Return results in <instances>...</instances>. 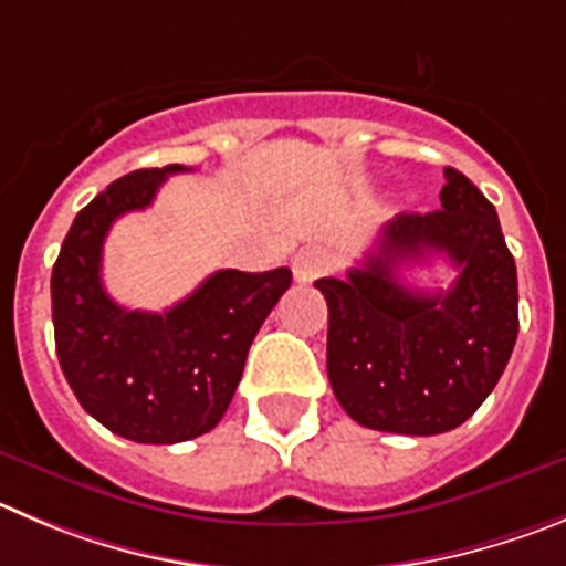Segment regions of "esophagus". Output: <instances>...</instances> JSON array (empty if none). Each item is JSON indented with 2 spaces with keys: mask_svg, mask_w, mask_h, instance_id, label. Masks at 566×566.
<instances>
[{
  "mask_svg": "<svg viewBox=\"0 0 566 566\" xmlns=\"http://www.w3.org/2000/svg\"><path fill=\"white\" fill-rule=\"evenodd\" d=\"M332 271V253L324 248H307L293 259V276L298 284H313Z\"/></svg>",
  "mask_w": 566,
  "mask_h": 566,
  "instance_id": "34e87169",
  "label": "esophagus"
}]
</instances>
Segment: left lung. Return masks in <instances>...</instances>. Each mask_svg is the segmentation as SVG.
Returning <instances> with one entry per match:
<instances>
[{"label":"left lung","instance_id":"obj_1","mask_svg":"<svg viewBox=\"0 0 566 566\" xmlns=\"http://www.w3.org/2000/svg\"><path fill=\"white\" fill-rule=\"evenodd\" d=\"M443 209L402 211L346 279H318L329 307L326 371L357 424L399 436L461 427L503 377L520 332L516 265L494 206L463 172L443 170ZM443 255L450 291L398 279L405 264Z\"/></svg>","mask_w":566,"mask_h":566}]
</instances>
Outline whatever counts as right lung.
Instances as JSON below:
<instances>
[{
  "label": "right lung",
  "instance_id": "add662e5",
  "mask_svg": "<svg viewBox=\"0 0 566 566\" xmlns=\"http://www.w3.org/2000/svg\"><path fill=\"white\" fill-rule=\"evenodd\" d=\"M181 164L116 178L63 240L52 268V324L63 377L88 416L136 443H178L218 427L248 348L293 282L290 268L218 271L164 313L119 307L103 287L111 223L147 209Z\"/></svg>",
  "mask_w": 566,
  "mask_h": 566
}]
</instances>
